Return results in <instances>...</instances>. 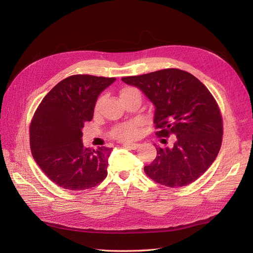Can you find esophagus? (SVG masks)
I'll return each instance as SVG.
<instances>
[{
    "mask_svg": "<svg viewBox=\"0 0 253 253\" xmlns=\"http://www.w3.org/2000/svg\"><path fill=\"white\" fill-rule=\"evenodd\" d=\"M124 147L127 148V149H131V150H136L140 147V144L139 143H125Z\"/></svg>",
    "mask_w": 253,
    "mask_h": 253,
    "instance_id": "obj_1",
    "label": "esophagus"
}]
</instances>
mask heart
Returning <instances> with one entry per match:
<instances>
[{"label":"heart","instance_id":"b5f03b06","mask_svg":"<svg viewBox=\"0 0 253 253\" xmlns=\"http://www.w3.org/2000/svg\"><path fill=\"white\" fill-rule=\"evenodd\" d=\"M132 91H138V90L134 87L122 88L120 91V98L128 93H132ZM101 102H102V99L100 98L96 103V110H99V108H100ZM137 134H138V124H137L136 121H129V122H125V124L118 125L115 126L111 132V136L113 138L120 141L132 140L137 136Z\"/></svg>","mask_w":253,"mask_h":253}]
</instances>
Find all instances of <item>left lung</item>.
Returning <instances> with one entry per match:
<instances>
[{"mask_svg":"<svg viewBox=\"0 0 253 253\" xmlns=\"http://www.w3.org/2000/svg\"><path fill=\"white\" fill-rule=\"evenodd\" d=\"M121 80L140 88L155 105L156 135L175 136L172 147L156 148V158L144 167L145 174L171 188L195 181L215 160L223 140V118L209 89L178 68Z\"/></svg>","mask_w":253,"mask_h":253,"instance_id":"8db88e82","label":"left lung"}]
</instances>
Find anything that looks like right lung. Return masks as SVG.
<instances>
[{"label": "right lung", "mask_w": 253, "mask_h": 253, "mask_svg": "<svg viewBox=\"0 0 253 253\" xmlns=\"http://www.w3.org/2000/svg\"><path fill=\"white\" fill-rule=\"evenodd\" d=\"M116 78L73 75L60 81L36 110L29 126L35 162L59 187L82 191L96 187L108 175L111 149L85 148L82 128L93 119L99 94Z\"/></svg>", "instance_id": "1"}]
</instances>
